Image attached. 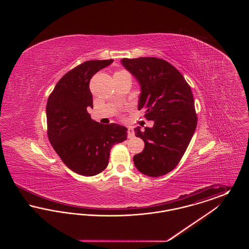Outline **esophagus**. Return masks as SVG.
Returning <instances> with one entry per match:
<instances>
[{
    "mask_svg": "<svg viewBox=\"0 0 249 249\" xmlns=\"http://www.w3.org/2000/svg\"><path fill=\"white\" fill-rule=\"evenodd\" d=\"M128 138H130V139L134 138V131L131 128L128 129Z\"/></svg>",
    "mask_w": 249,
    "mask_h": 249,
    "instance_id": "obj_1",
    "label": "esophagus"
}]
</instances>
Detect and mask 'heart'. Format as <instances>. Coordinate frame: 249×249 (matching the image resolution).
<instances>
[{"instance_id": "obj_1", "label": "heart", "mask_w": 249, "mask_h": 249, "mask_svg": "<svg viewBox=\"0 0 249 249\" xmlns=\"http://www.w3.org/2000/svg\"><path fill=\"white\" fill-rule=\"evenodd\" d=\"M117 72H120V71H117Z\"/></svg>"}]
</instances>
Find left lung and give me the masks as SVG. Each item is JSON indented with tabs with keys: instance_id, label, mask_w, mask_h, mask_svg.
<instances>
[{
	"instance_id": "1",
	"label": "left lung",
	"mask_w": 249,
	"mask_h": 249,
	"mask_svg": "<svg viewBox=\"0 0 249 249\" xmlns=\"http://www.w3.org/2000/svg\"><path fill=\"white\" fill-rule=\"evenodd\" d=\"M122 65L141 87L138 109L153 120L152 128L134 129L144 148L133 157L139 172L151 178L175 169L185 154L197 126V115L190 85L178 69L154 57L122 59Z\"/></svg>"
}]
</instances>
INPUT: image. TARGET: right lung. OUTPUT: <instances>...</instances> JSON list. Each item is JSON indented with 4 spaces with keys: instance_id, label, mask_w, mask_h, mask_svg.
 Listing matches in <instances>:
<instances>
[{
    "instance_id": "right-lung-1",
    "label": "right lung",
    "mask_w": 249,
    "mask_h": 249,
    "mask_svg": "<svg viewBox=\"0 0 249 249\" xmlns=\"http://www.w3.org/2000/svg\"><path fill=\"white\" fill-rule=\"evenodd\" d=\"M113 59L88 60L66 72L49 95L47 123L49 142L74 173L93 177L107 165L111 148L127 139L128 129L116 123L100 124L87 108L93 107L89 81Z\"/></svg>"
}]
</instances>
